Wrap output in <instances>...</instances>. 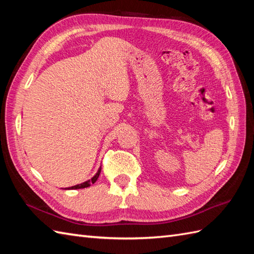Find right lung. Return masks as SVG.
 I'll return each mask as SVG.
<instances>
[{
	"label": "right lung",
	"mask_w": 254,
	"mask_h": 254,
	"mask_svg": "<svg viewBox=\"0 0 254 254\" xmlns=\"http://www.w3.org/2000/svg\"><path fill=\"white\" fill-rule=\"evenodd\" d=\"M100 171H101V167L98 169V172H97V174H96L93 178H91L90 181L88 180V181H86V182H84V183H80V185L74 186V187H71V188H68V189H72V190H75V189H84V188L89 187L90 183H95V182L97 181V179H98V177H99V175H100Z\"/></svg>",
	"instance_id": "right-lung-1"
}]
</instances>
